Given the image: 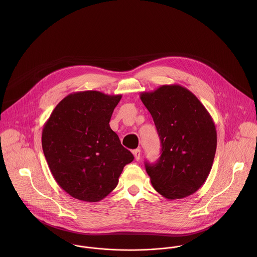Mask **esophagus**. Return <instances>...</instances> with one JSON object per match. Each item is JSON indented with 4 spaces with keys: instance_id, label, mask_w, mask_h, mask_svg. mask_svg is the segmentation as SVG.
<instances>
[{
    "instance_id": "1",
    "label": "esophagus",
    "mask_w": 257,
    "mask_h": 257,
    "mask_svg": "<svg viewBox=\"0 0 257 257\" xmlns=\"http://www.w3.org/2000/svg\"><path fill=\"white\" fill-rule=\"evenodd\" d=\"M133 153H134V155H135V158H136V160H140V158H141V153H142V151H141V149H135L134 151H133Z\"/></svg>"
}]
</instances>
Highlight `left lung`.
<instances>
[{"instance_id": "1", "label": "left lung", "mask_w": 257, "mask_h": 257, "mask_svg": "<svg viewBox=\"0 0 257 257\" xmlns=\"http://www.w3.org/2000/svg\"><path fill=\"white\" fill-rule=\"evenodd\" d=\"M161 141V156L146 163L153 188L168 200L197 192L207 180L217 149V131L210 112L187 88L162 85L141 93Z\"/></svg>"}]
</instances>
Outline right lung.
Here are the masks:
<instances>
[{"label":"right lung","mask_w":257,"mask_h":257,"mask_svg":"<svg viewBox=\"0 0 257 257\" xmlns=\"http://www.w3.org/2000/svg\"><path fill=\"white\" fill-rule=\"evenodd\" d=\"M120 99L121 95L99 91L69 94L43 125L41 144L48 167L57 184L75 199L103 200L134 160L109 123Z\"/></svg>","instance_id":"right-lung-1"}]
</instances>
